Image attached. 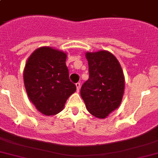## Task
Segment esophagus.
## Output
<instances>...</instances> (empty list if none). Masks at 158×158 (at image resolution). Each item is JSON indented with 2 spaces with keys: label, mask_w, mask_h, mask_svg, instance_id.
<instances>
[{
  "label": "esophagus",
  "mask_w": 158,
  "mask_h": 158,
  "mask_svg": "<svg viewBox=\"0 0 158 158\" xmlns=\"http://www.w3.org/2000/svg\"><path fill=\"white\" fill-rule=\"evenodd\" d=\"M76 86H77V90L79 91V89H80L81 87V83H79V82L76 83Z\"/></svg>",
  "instance_id": "esophagus-1"
}]
</instances>
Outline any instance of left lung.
<instances>
[{
  "label": "left lung",
  "mask_w": 158,
  "mask_h": 158,
  "mask_svg": "<svg viewBox=\"0 0 158 158\" xmlns=\"http://www.w3.org/2000/svg\"><path fill=\"white\" fill-rule=\"evenodd\" d=\"M89 79L82 85L81 96L88 111L105 118L119 106L124 92V77L118 60L107 51L85 53Z\"/></svg>",
  "instance_id": "obj_1"
}]
</instances>
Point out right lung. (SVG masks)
<instances>
[{"label":"right lung","mask_w":158,"mask_h":158,"mask_svg":"<svg viewBox=\"0 0 158 158\" xmlns=\"http://www.w3.org/2000/svg\"><path fill=\"white\" fill-rule=\"evenodd\" d=\"M67 55L50 47L38 48L30 56L23 72L27 95L38 110L54 115L64 109L76 85L70 81Z\"/></svg>","instance_id":"add662e5"}]
</instances>
